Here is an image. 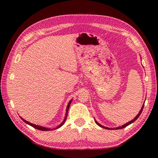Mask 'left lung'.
<instances>
[{
    "mask_svg": "<svg viewBox=\"0 0 158 158\" xmlns=\"http://www.w3.org/2000/svg\"><path fill=\"white\" fill-rule=\"evenodd\" d=\"M144 104H145V102H144ZM144 104L143 105V106H142V107H141V109H140V111H139V113H138V115H137L135 118H134L132 120H131V121H130L129 122H127V123H125V124H123V126H119V127H115V128H111V127H105V126H102V125H101V124H100L98 122H97V121L95 119V122H96V123L97 124V125L98 126H99L100 127H103V128H105V129H107V130H117V129H122V128H123V127H126V126H127L128 125H130V124H131L132 123H133V122H135V121L139 118V117L140 116V114H141V113H142V111H143V108H144Z\"/></svg>",
    "mask_w": 158,
    "mask_h": 158,
    "instance_id": "1",
    "label": "left lung"
}]
</instances>
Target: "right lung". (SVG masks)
<instances>
[{"label":"right lung","instance_id":"right-lung-1","mask_svg":"<svg viewBox=\"0 0 158 158\" xmlns=\"http://www.w3.org/2000/svg\"><path fill=\"white\" fill-rule=\"evenodd\" d=\"M72 100H73V99H71L69 101V102L68 103V105H67V106H66V114H65V117H64V120H63V122L60 124L59 126H57L56 127H55V128H53V129H52V128H49V127H43V126H38V125H35V124H33V123H31V122H28V121H26V120H25V119H23L22 117H20V118H21L23 122H24L26 123H27V124H28V125H30L31 126H32V127H35V128H36V129H38V130H43V131H48V130H56V129H58V128H59V127H61L64 123V122H65V121H66V117H67V115H68V111H69V106H70V103H71V102H72Z\"/></svg>","mask_w":158,"mask_h":158}]
</instances>
